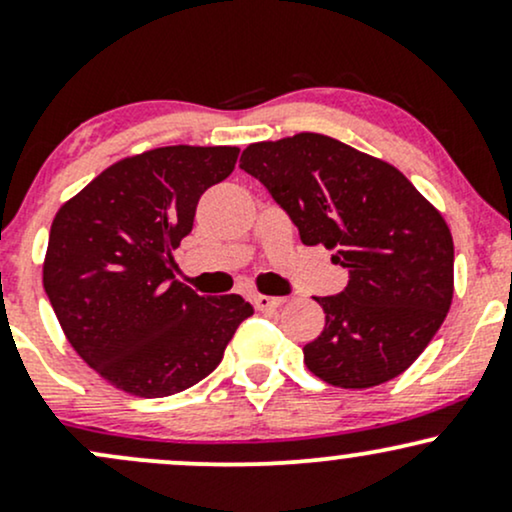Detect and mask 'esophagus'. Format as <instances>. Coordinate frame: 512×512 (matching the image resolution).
<instances>
[{"label":"esophagus","instance_id":"esophagus-1","mask_svg":"<svg viewBox=\"0 0 512 512\" xmlns=\"http://www.w3.org/2000/svg\"><path fill=\"white\" fill-rule=\"evenodd\" d=\"M284 303H286V298H279V296H262V293H257L255 296L257 310H276V308H281Z\"/></svg>","mask_w":512,"mask_h":512}]
</instances>
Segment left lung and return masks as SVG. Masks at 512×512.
<instances>
[{
    "mask_svg": "<svg viewBox=\"0 0 512 512\" xmlns=\"http://www.w3.org/2000/svg\"><path fill=\"white\" fill-rule=\"evenodd\" d=\"M240 168L349 272L315 298L325 330L303 346L313 375L363 390L404 373L440 330L455 291V248L440 211L390 163L325 134L250 144Z\"/></svg>",
    "mask_w": 512,
    "mask_h": 512,
    "instance_id": "left-lung-1",
    "label": "left lung"
}]
</instances>
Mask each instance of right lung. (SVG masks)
<instances>
[{
  "label": "right lung",
  "mask_w": 512,
  "mask_h": 512,
  "mask_svg": "<svg viewBox=\"0 0 512 512\" xmlns=\"http://www.w3.org/2000/svg\"><path fill=\"white\" fill-rule=\"evenodd\" d=\"M238 154L180 144L127 156L55 214L45 293L76 354L117 390H187L252 315L236 293L204 298L173 281V250L190 236L199 197L233 173Z\"/></svg>",
  "instance_id": "1"
}]
</instances>
